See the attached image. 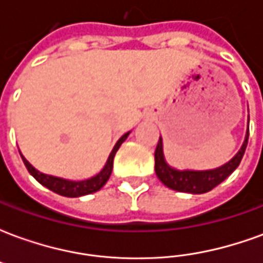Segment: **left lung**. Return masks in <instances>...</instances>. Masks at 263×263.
<instances>
[{
    "mask_svg": "<svg viewBox=\"0 0 263 263\" xmlns=\"http://www.w3.org/2000/svg\"><path fill=\"white\" fill-rule=\"evenodd\" d=\"M249 137V115H248V126H247V134L241 149L238 151L235 156L231 160H228L220 167L215 169H209V171H179L171 166L165 159L163 154V141L162 137L159 138V142L155 151V172L156 176L159 177V180L166 187L176 190V192H183V193L192 194H203L207 193L210 190H213L215 186H218L221 182H224L227 177L235 171L238 165L241 163L247 143H248Z\"/></svg>",
    "mask_w": 263,
    "mask_h": 263,
    "instance_id": "8db88e82",
    "label": "left lung"
}]
</instances>
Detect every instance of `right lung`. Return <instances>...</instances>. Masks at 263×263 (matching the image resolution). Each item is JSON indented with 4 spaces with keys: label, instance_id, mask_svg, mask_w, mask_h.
I'll return each instance as SVG.
<instances>
[{
    "label": "right lung",
    "instance_id": "1",
    "mask_svg": "<svg viewBox=\"0 0 263 263\" xmlns=\"http://www.w3.org/2000/svg\"><path fill=\"white\" fill-rule=\"evenodd\" d=\"M131 134V131L124 134L122 137L117 141L115 146L111 151L108 159L105 162V165L101 171L98 172L96 176L86 179V180H69V179H63V177L52 176V175H46L42 173L37 169H35L33 166L24 158V155L21 154V158L25 163L26 169L31 173L32 176L36 179L37 182L41 183L42 186L48 187L49 190H52L54 193L60 194V196H65V197H80V196H86V194H91L98 192L100 189L103 187L104 184L107 183V180L111 176V172H112V165H114V156L117 154V151L120 149L121 143L125 141L128 135Z\"/></svg>",
    "mask_w": 263,
    "mask_h": 263
}]
</instances>
